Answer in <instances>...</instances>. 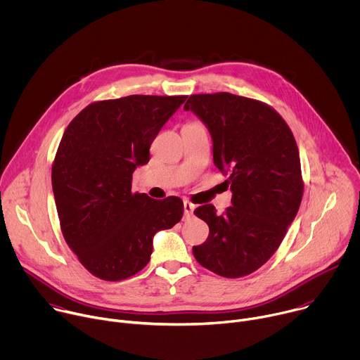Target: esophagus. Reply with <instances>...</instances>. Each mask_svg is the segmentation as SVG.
Instances as JSON below:
<instances>
[{
  "instance_id": "obj_1",
  "label": "esophagus",
  "mask_w": 360,
  "mask_h": 360,
  "mask_svg": "<svg viewBox=\"0 0 360 360\" xmlns=\"http://www.w3.org/2000/svg\"><path fill=\"white\" fill-rule=\"evenodd\" d=\"M193 210H195L193 203H191L189 200H184V212H185L186 218H189L193 214Z\"/></svg>"
}]
</instances>
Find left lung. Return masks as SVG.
I'll return each instance as SVG.
<instances>
[{"label":"left lung","mask_w":360,"mask_h":360,"mask_svg":"<svg viewBox=\"0 0 360 360\" xmlns=\"http://www.w3.org/2000/svg\"><path fill=\"white\" fill-rule=\"evenodd\" d=\"M207 125L214 164L229 178L232 207L195 210L210 226L195 259L224 278L259 269L276 252L303 195L299 149L283 118L261 101L229 92L191 95L184 105Z\"/></svg>","instance_id":"left-lung-1"}]
</instances>
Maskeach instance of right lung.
<instances>
[{
	"label": "right lung",
	"mask_w": 360,
	"mask_h": 360,
	"mask_svg": "<svg viewBox=\"0 0 360 360\" xmlns=\"http://www.w3.org/2000/svg\"><path fill=\"white\" fill-rule=\"evenodd\" d=\"M185 95H129L89 104L67 127L51 171L65 242L84 268L122 281L146 266L152 239L184 215L178 196L134 193L132 174Z\"/></svg>",
	"instance_id": "1"
}]
</instances>
